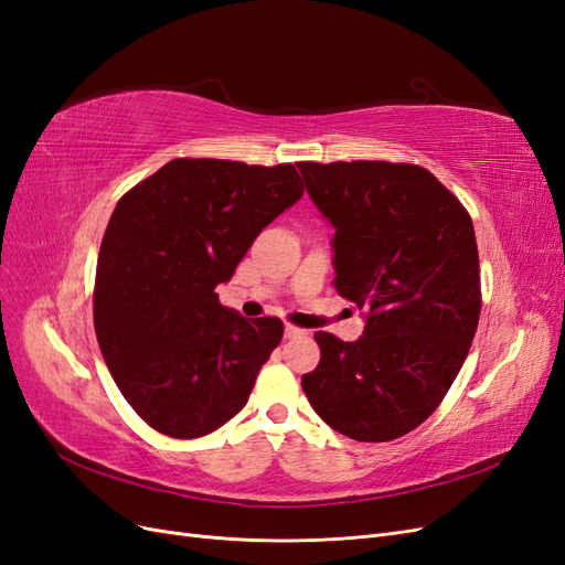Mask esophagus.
I'll return each mask as SVG.
<instances>
[{
    "label": "esophagus",
    "instance_id": "34e87169",
    "mask_svg": "<svg viewBox=\"0 0 565 565\" xmlns=\"http://www.w3.org/2000/svg\"><path fill=\"white\" fill-rule=\"evenodd\" d=\"M303 334H306V330L295 328V324H285V337L287 339H297V337H303Z\"/></svg>",
    "mask_w": 565,
    "mask_h": 565
}]
</instances>
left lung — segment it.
Segmentation results:
<instances>
[{
	"mask_svg": "<svg viewBox=\"0 0 565 565\" xmlns=\"http://www.w3.org/2000/svg\"><path fill=\"white\" fill-rule=\"evenodd\" d=\"M334 228V287L365 309L355 341L316 332L320 363L301 386L334 431L401 438L452 386L481 316V270L469 212L431 172L377 160L299 162Z\"/></svg>",
	"mask_w": 565,
	"mask_h": 565,
	"instance_id": "8db88e82",
	"label": "left lung"
}]
</instances>
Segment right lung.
<instances>
[{"label": "right lung", "instance_id": "right-lung-1", "mask_svg": "<svg viewBox=\"0 0 565 565\" xmlns=\"http://www.w3.org/2000/svg\"><path fill=\"white\" fill-rule=\"evenodd\" d=\"M301 195L292 164L179 158L117 202L98 252L94 328L117 388L156 431L200 438L245 407L282 322L247 320L214 289Z\"/></svg>", "mask_w": 565, "mask_h": 565}]
</instances>
